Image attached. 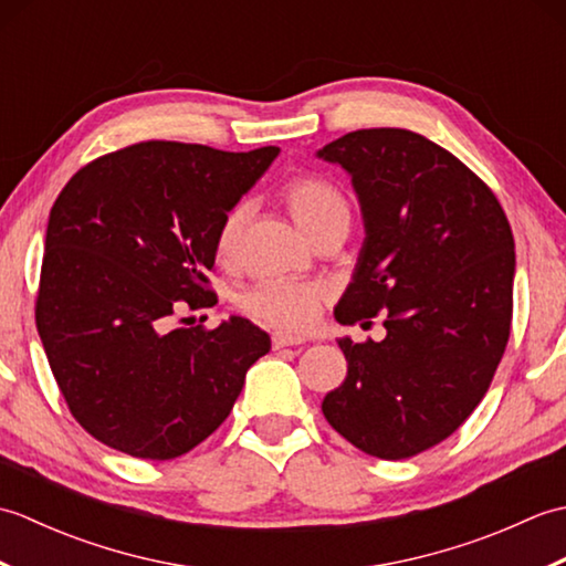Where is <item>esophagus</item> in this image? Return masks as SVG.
<instances>
[{
  "mask_svg": "<svg viewBox=\"0 0 566 566\" xmlns=\"http://www.w3.org/2000/svg\"><path fill=\"white\" fill-rule=\"evenodd\" d=\"M304 340L296 338V335H286V333H272V347L274 350H282V347L290 345H302Z\"/></svg>",
  "mask_w": 566,
  "mask_h": 566,
  "instance_id": "1",
  "label": "esophagus"
}]
</instances>
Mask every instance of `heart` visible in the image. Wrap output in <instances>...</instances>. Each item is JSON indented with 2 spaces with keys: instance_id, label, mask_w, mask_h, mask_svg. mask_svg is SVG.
<instances>
[{
  "instance_id": "obj_1",
  "label": "heart",
  "mask_w": 566,
  "mask_h": 566,
  "mask_svg": "<svg viewBox=\"0 0 566 566\" xmlns=\"http://www.w3.org/2000/svg\"><path fill=\"white\" fill-rule=\"evenodd\" d=\"M282 199L290 207L294 221L304 228L308 235L335 223L350 226V203L343 195L338 185L318 175H304L292 179L284 187ZM248 219V203L238 201L231 209H226L219 226H216L213 248L216 255L228 260L238 248L240 233ZM326 292L323 286L311 282H294V280H262L238 296V306L248 316L264 323V326L304 333L308 331L321 316Z\"/></svg>"
}]
</instances>
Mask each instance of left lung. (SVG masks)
<instances>
[{"label": "left lung", "instance_id": "1", "mask_svg": "<svg viewBox=\"0 0 566 566\" xmlns=\"http://www.w3.org/2000/svg\"><path fill=\"white\" fill-rule=\"evenodd\" d=\"M318 158L353 175L367 231L335 318L384 314L387 328L381 343L338 340L347 377L323 416L357 450L406 460L450 438L496 375L513 318L511 223L482 177L413 130H353Z\"/></svg>", "mask_w": 566, "mask_h": 566}]
</instances>
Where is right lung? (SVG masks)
Instances as JSON below:
<instances>
[{
    "mask_svg": "<svg viewBox=\"0 0 566 566\" xmlns=\"http://www.w3.org/2000/svg\"><path fill=\"white\" fill-rule=\"evenodd\" d=\"M276 153L134 143L80 167L57 195L35 328L92 438L140 460H175L231 413L270 335L240 316L211 331L172 328V318L219 302L209 282L216 226Z\"/></svg>",
    "mask_w": 566,
    "mask_h": 566,
    "instance_id": "obj_1",
    "label": "right lung"
}]
</instances>
